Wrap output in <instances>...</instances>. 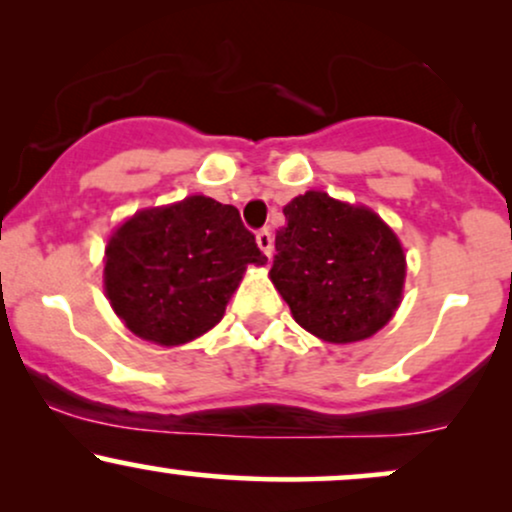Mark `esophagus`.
Returning a JSON list of instances; mask_svg holds the SVG:
<instances>
[{
	"label": "esophagus",
	"instance_id": "obj_1",
	"mask_svg": "<svg viewBox=\"0 0 512 512\" xmlns=\"http://www.w3.org/2000/svg\"><path fill=\"white\" fill-rule=\"evenodd\" d=\"M255 240H257V248H260L267 257H272L274 238H272V233H269V228H262V231H257Z\"/></svg>",
	"mask_w": 512,
	"mask_h": 512
}]
</instances>
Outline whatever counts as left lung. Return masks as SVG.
Masks as SVG:
<instances>
[{
  "label": "left lung",
  "mask_w": 512,
  "mask_h": 512,
  "mask_svg": "<svg viewBox=\"0 0 512 512\" xmlns=\"http://www.w3.org/2000/svg\"><path fill=\"white\" fill-rule=\"evenodd\" d=\"M269 269L293 320L327 344L380 332L404 298L407 255L397 233L366 204L308 190L284 207Z\"/></svg>",
  "instance_id": "obj_1"
}]
</instances>
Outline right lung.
I'll use <instances>...</instances> for the list:
<instances>
[{
	"label": "right lung",
	"mask_w": 512,
	"mask_h": 512,
	"mask_svg": "<svg viewBox=\"0 0 512 512\" xmlns=\"http://www.w3.org/2000/svg\"><path fill=\"white\" fill-rule=\"evenodd\" d=\"M103 289L129 332L182 346L223 320L250 264L267 257L231 204L190 195L134 211L108 236Z\"/></svg>",
	"instance_id": "right-lung-1"
}]
</instances>
